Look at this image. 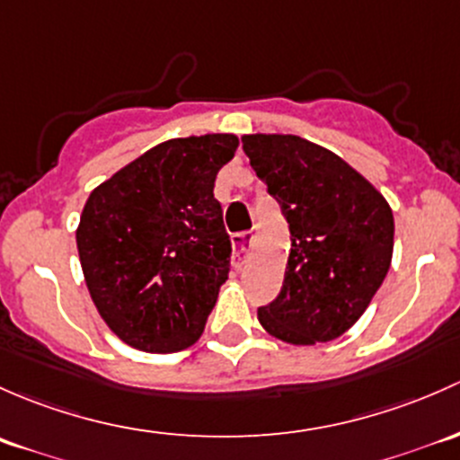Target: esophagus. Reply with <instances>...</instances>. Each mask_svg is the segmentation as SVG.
I'll return each instance as SVG.
<instances>
[{
	"label": "esophagus",
	"instance_id": "1",
	"mask_svg": "<svg viewBox=\"0 0 460 460\" xmlns=\"http://www.w3.org/2000/svg\"><path fill=\"white\" fill-rule=\"evenodd\" d=\"M232 243H234V265L239 268L241 261H243L245 252H248L250 243H252V232H236V234H232Z\"/></svg>",
	"mask_w": 460,
	"mask_h": 460
}]
</instances>
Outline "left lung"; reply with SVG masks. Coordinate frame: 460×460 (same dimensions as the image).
<instances>
[{
	"mask_svg": "<svg viewBox=\"0 0 460 460\" xmlns=\"http://www.w3.org/2000/svg\"><path fill=\"white\" fill-rule=\"evenodd\" d=\"M243 153L290 228L281 292L259 321L286 343L332 341L381 288L394 248L387 201L343 159L296 135H243Z\"/></svg>",
	"mask_w": 460,
	"mask_h": 460,
	"instance_id": "1",
	"label": "left lung"
}]
</instances>
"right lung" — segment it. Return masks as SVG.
<instances>
[{
	"label": "right lung",
	"mask_w": 460,
	"mask_h": 460,
	"mask_svg": "<svg viewBox=\"0 0 460 460\" xmlns=\"http://www.w3.org/2000/svg\"><path fill=\"white\" fill-rule=\"evenodd\" d=\"M236 146L234 135L164 141L88 197L79 261L102 319L132 348L177 352L206 328L232 254L215 179Z\"/></svg>",
	"instance_id": "right-lung-1"
}]
</instances>
